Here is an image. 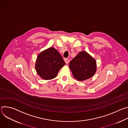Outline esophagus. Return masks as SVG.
I'll list each match as a JSON object with an SVG mask.
<instances>
[{"label":"esophagus","mask_w":128,"mask_h":128,"mask_svg":"<svg viewBox=\"0 0 128 128\" xmlns=\"http://www.w3.org/2000/svg\"><path fill=\"white\" fill-rule=\"evenodd\" d=\"M64 61H65L66 64H68L69 63V60L68 59H67V58H65L64 59Z\"/></svg>","instance_id":"34e87169"}]
</instances>
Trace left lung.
<instances>
[{"label": "left lung", "instance_id": "1", "mask_svg": "<svg viewBox=\"0 0 128 128\" xmlns=\"http://www.w3.org/2000/svg\"><path fill=\"white\" fill-rule=\"evenodd\" d=\"M69 68L74 78L83 81L92 77L97 70L96 61L85 51H82L69 63Z\"/></svg>", "mask_w": 128, "mask_h": 128}]
</instances>
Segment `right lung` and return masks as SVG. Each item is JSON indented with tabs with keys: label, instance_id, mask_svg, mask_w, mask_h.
Returning <instances> with one entry per match:
<instances>
[{
	"label": "right lung",
	"instance_id": "1",
	"mask_svg": "<svg viewBox=\"0 0 128 128\" xmlns=\"http://www.w3.org/2000/svg\"><path fill=\"white\" fill-rule=\"evenodd\" d=\"M65 65L60 53L56 49L50 47L38 54L35 63V69L42 79L50 80L55 78L59 70Z\"/></svg>",
	"mask_w": 128,
	"mask_h": 128
}]
</instances>
